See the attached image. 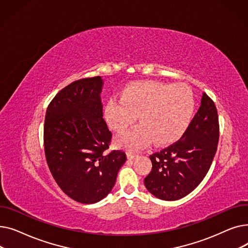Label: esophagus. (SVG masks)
<instances>
[{
	"label": "esophagus",
	"mask_w": 248,
	"mask_h": 248,
	"mask_svg": "<svg viewBox=\"0 0 248 248\" xmlns=\"http://www.w3.org/2000/svg\"><path fill=\"white\" fill-rule=\"evenodd\" d=\"M137 154H135L134 152H132V151H127L126 152V157H127V159L128 160H134L136 157H137Z\"/></svg>",
	"instance_id": "esophagus-1"
}]
</instances>
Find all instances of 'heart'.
<instances>
[{"label": "heart", "instance_id": "1", "mask_svg": "<svg viewBox=\"0 0 248 248\" xmlns=\"http://www.w3.org/2000/svg\"><path fill=\"white\" fill-rule=\"evenodd\" d=\"M193 110L194 96L187 85L141 81L125 88L121 98H110L104 116L110 128L123 133L139 115L140 124L119 139L121 145L138 150L153 141H175L185 132Z\"/></svg>", "mask_w": 248, "mask_h": 248}]
</instances>
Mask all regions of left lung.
Listing matches in <instances>:
<instances>
[{"mask_svg": "<svg viewBox=\"0 0 248 248\" xmlns=\"http://www.w3.org/2000/svg\"><path fill=\"white\" fill-rule=\"evenodd\" d=\"M219 139L218 113L206 93L182 138L150 155L152 171L145 186L155 197L166 201L183 198L196 188L211 167Z\"/></svg>", "mask_w": 248, "mask_h": 248, "instance_id": "1", "label": "left lung"}]
</instances>
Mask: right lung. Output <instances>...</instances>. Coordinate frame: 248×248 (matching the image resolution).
I'll return each instance as SVG.
<instances>
[{"mask_svg": "<svg viewBox=\"0 0 248 248\" xmlns=\"http://www.w3.org/2000/svg\"><path fill=\"white\" fill-rule=\"evenodd\" d=\"M102 84L100 76L70 83L52 99L45 115L49 170L67 196L83 204L107 197L126 161L122 151L107 153L111 133L102 119Z\"/></svg>", "mask_w": 248, "mask_h": 248, "instance_id": "obj_1", "label": "right lung"}]
</instances>
